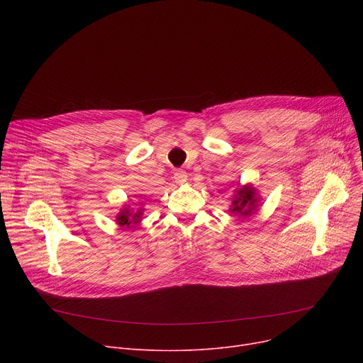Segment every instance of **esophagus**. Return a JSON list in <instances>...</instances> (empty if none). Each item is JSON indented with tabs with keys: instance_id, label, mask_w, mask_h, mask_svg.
<instances>
[{
	"instance_id": "1",
	"label": "esophagus",
	"mask_w": 363,
	"mask_h": 363,
	"mask_svg": "<svg viewBox=\"0 0 363 363\" xmlns=\"http://www.w3.org/2000/svg\"><path fill=\"white\" fill-rule=\"evenodd\" d=\"M186 179H188V177H186V172L185 170H177L175 172V181L178 184H185Z\"/></svg>"
}]
</instances>
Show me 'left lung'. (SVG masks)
Here are the masks:
<instances>
[{
	"label": "left lung",
	"instance_id": "1",
	"mask_svg": "<svg viewBox=\"0 0 363 363\" xmlns=\"http://www.w3.org/2000/svg\"><path fill=\"white\" fill-rule=\"evenodd\" d=\"M260 196L253 184H245L234 189V197L231 201L230 212L241 218L252 216L259 206Z\"/></svg>",
	"mask_w": 363,
	"mask_h": 363
}]
</instances>
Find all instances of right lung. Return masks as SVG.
I'll use <instances>...</instances> for the list:
<instances>
[{
	"mask_svg": "<svg viewBox=\"0 0 363 363\" xmlns=\"http://www.w3.org/2000/svg\"><path fill=\"white\" fill-rule=\"evenodd\" d=\"M144 208L143 207H130L129 204H123L121 212L116 216V222L119 226H126V228H133L135 225L141 223Z\"/></svg>",
	"mask_w": 363,
	"mask_h": 363,
	"instance_id": "right-lung-1",
	"label": "right lung"
}]
</instances>
